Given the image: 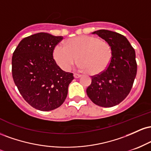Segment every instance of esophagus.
Wrapping results in <instances>:
<instances>
[{"label":"esophagus","mask_w":151,"mask_h":151,"mask_svg":"<svg viewBox=\"0 0 151 151\" xmlns=\"http://www.w3.org/2000/svg\"><path fill=\"white\" fill-rule=\"evenodd\" d=\"M81 74H77V73H74V78H79L81 77Z\"/></svg>","instance_id":"obj_1"}]
</instances>
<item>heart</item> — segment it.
I'll return each instance as SVG.
<instances>
[{
    "label": "heart",
    "mask_w": 151,
    "mask_h": 151,
    "mask_svg": "<svg viewBox=\"0 0 151 151\" xmlns=\"http://www.w3.org/2000/svg\"><path fill=\"white\" fill-rule=\"evenodd\" d=\"M78 60L79 68L91 75L102 73L108 68L112 58V49L109 42L90 35L72 37L66 46L58 44L53 50V58L62 70H70Z\"/></svg>",
    "instance_id": "1"
}]
</instances>
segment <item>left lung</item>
I'll list each match as a JSON object with an SVG mask.
<instances>
[{
    "mask_svg": "<svg viewBox=\"0 0 151 151\" xmlns=\"http://www.w3.org/2000/svg\"><path fill=\"white\" fill-rule=\"evenodd\" d=\"M92 34L109 43L112 58L104 72L91 77L86 93L95 104L112 107L125 99L131 91L137 73L136 52L126 37L118 32L99 30Z\"/></svg>",
    "mask_w": 151,
    "mask_h": 151,
    "instance_id": "8db88e82",
    "label": "left lung"
}]
</instances>
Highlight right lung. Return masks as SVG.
Segmentation results:
<instances>
[{"mask_svg": "<svg viewBox=\"0 0 151 151\" xmlns=\"http://www.w3.org/2000/svg\"><path fill=\"white\" fill-rule=\"evenodd\" d=\"M63 40L46 32L20 41L12 58V75L20 94L33 108L54 110L65 101L73 73L61 70L53 58L55 47Z\"/></svg>", "mask_w": 151, "mask_h": 151, "instance_id": "add662e5", "label": "right lung"}]
</instances>
